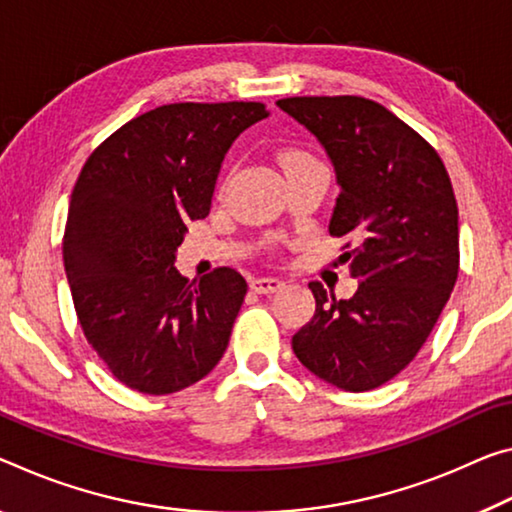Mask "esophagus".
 Masks as SVG:
<instances>
[{
	"mask_svg": "<svg viewBox=\"0 0 512 512\" xmlns=\"http://www.w3.org/2000/svg\"><path fill=\"white\" fill-rule=\"evenodd\" d=\"M285 287V280L280 278H255L250 282V289L255 291V294H275V291H280Z\"/></svg>",
	"mask_w": 512,
	"mask_h": 512,
	"instance_id": "1",
	"label": "esophagus"
}]
</instances>
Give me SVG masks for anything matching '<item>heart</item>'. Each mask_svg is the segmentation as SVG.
I'll use <instances>...</instances> for the list:
<instances>
[{
    "label": "heart",
    "mask_w": 512,
    "mask_h": 512,
    "mask_svg": "<svg viewBox=\"0 0 512 512\" xmlns=\"http://www.w3.org/2000/svg\"><path fill=\"white\" fill-rule=\"evenodd\" d=\"M296 157H303V154H296ZM296 157H291V159H296ZM291 159H289V161H291Z\"/></svg>",
    "instance_id": "1"
}]
</instances>
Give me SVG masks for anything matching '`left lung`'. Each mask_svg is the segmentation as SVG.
<instances>
[{
  "label": "left lung",
  "instance_id": "1",
  "mask_svg": "<svg viewBox=\"0 0 512 512\" xmlns=\"http://www.w3.org/2000/svg\"><path fill=\"white\" fill-rule=\"evenodd\" d=\"M335 168L339 196L328 232L351 234V298L310 282L316 310L291 337L305 369L346 392H369L408 367L458 278V205L437 152L367 97H287Z\"/></svg>",
  "mask_w": 512,
  "mask_h": 512
}]
</instances>
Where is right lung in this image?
Instances as JSON below:
<instances>
[{
  "mask_svg": "<svg viewBox=\"0 0 512 512\" xmlns=\"http://www.w3.org/2000/svg\"><path fill=\"white\" fill-rule=\"evenodd\" d=\"M264 118L259 102L164 104L81 168L63 266L88 344L129 389L180 392L223 358L246 280L227 266L189 280L175 257L186 225L212 209L227 150Z\"/></svg>",
  "mask_w": 512,
  "mask_h": 512,
  "instance_id": "1",
  "label": "right lung"
}]
</instances>
